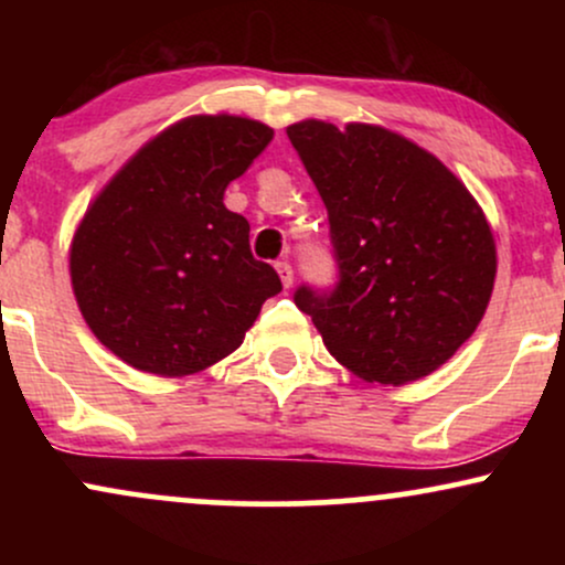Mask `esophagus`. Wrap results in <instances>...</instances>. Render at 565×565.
I'll return each mask as SVG.
<instances>
[{"mask_svg": "<svg viewBox=\"0 0 565 565\" xmlns=\"http://www.w3.org/2000/svg\"><path fill=\"white\" fill-rule=\"evenodd\" d=\"M276 270H278V276H281L284 287H291V281H295V270H291V265L287 260H281V263H276Z\"/></svg>", "mask_w": 565, "mask_h": 565, "instance_id": "1", "label": "esophagus"}]
</instances>
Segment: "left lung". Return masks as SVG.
Masks as SVG:
<instances>
[{
	"label": "left lung",
	"mask_w": 565,
	"mask_h": 565,
	"mask_svg": "<svg viewBox=\"0 0 565 565\" xmlns=\"http://www.w3.org/2000/svg\"><path fill=\"white\" fill-rule=\"evenodd\" d=\"M287 135L327 206L337 263L332 287L300 284L295 305L359 377H427L476 332L494 289L481 206L433 153L382 127L310 119Z\"/></svg>",
	"instance_id": "1"
}]
</instances>
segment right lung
Returning a JSON list of instances; mask_svg holds the SVG:
<instances>
[{"instance_id":"obj_1","label":"right lung","mask_w":565,"mask_h":565,"mask_svg":"<svg viewBox=\"0 0 565 565\" xmlns=\"http://www.w3.org/2000/svg\"><path fill=\"white\" fill-rule=\"evenodd\" d=\"M274 140L242 116H193L140 148L93 201L71 246L84 321L140 372L183 377L242 345L281 291L223 193Z\"/></svg>"}]
</instances>
